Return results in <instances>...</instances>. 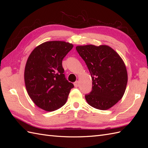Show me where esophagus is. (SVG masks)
Wrapping results in <instances>:
<instances>
[{"label": "esophagus", "mask_w": 148, "mask_h": 148, "mask_svg": "<svg viewBox=\"0 0 148 148\" xmlns=\"http://www.w3.org/2000/svg\"><path fill=\"white\" fill-rule=\"evenodd\" d=\"M74 86H75V87H76V88L78 87V86H79V82H78V81L75 82L74 83Z\"/></svg>", "instance_id": "1"}]
</instances>
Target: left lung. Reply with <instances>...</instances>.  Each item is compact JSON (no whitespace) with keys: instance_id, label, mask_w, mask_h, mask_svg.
I'll return each mask as SVG.
<instances>
[{"instance_id":"left-lung-1","label":"left lung","mask_w":148,"mask_h":148,"mask_svg":"<svg viewBox=\"0 0 148 148\" xmlns=\"http://www.w3.org/2000/svg\"><path fill=\"white\" fill-rule=\"evenodd\" d=\"M76 49L86 63L92 81V90L85 95L89 105L107 110L122 99L128 81L122 58L106 45L79 46Z\"/></svg>"}]
</instances>
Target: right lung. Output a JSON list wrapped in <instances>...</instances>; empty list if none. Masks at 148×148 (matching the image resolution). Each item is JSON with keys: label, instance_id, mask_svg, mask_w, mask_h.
Instances as JSON below:
<instances>
[{"label": "right lung", "instance_id": "add662e5", "mask_svg": "<svg viewBox=\"0 0 148 148\" xmlns=\"http://www.w3.org/2000/svg\"><path fill=\"white\" fill-rule=\"evenodd\" d=\"M73 44L53 41L41 44L31 53L25 69V83L34 104L46 111L60 108L74 85L65 78L62 60Z\"/></svg>", "mask_w": 148, "mask_h": 148}]
</instances>
